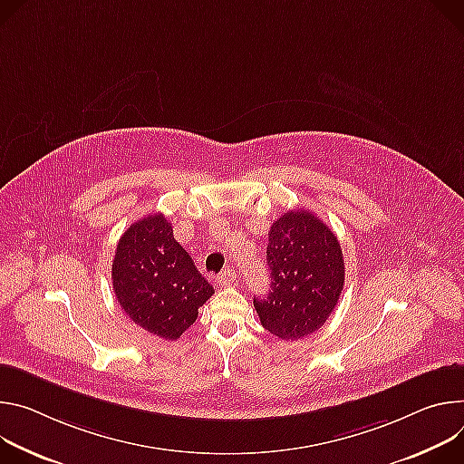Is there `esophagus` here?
<instances>
[{"label":"esophagus","mask_w":464,"mask_h":464,"mask_svg":"<svg viewBox=\"0 0 464 464\" xmlns=\"http://www.w3.org/2000/svg\"><path fill=\"white\" fill-rule=\"evenodd\" d=\"M236 282V273L232 269H225L219 276H218V284L221 287H227V285H232Z\"/></svg>","instance_id":"34e87169"}]
</instances>
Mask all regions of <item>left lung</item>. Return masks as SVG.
<instances>
[{
	"mask_svg": "<svg viewBox=\"0 0 464 464\" xmlns=\"http://www.w3.org/2000/svg\"><path fill=\"white\" fill-rule=\"evenodd\" d=\"M271 289L254 298L262 326L280 339L317 332L335 310L344 285L337 236L315 214L289 210L269 230Z\"/></svg>",
	"mask_w": 464,
	"mask_h": 464,
	"instance_id": "8db88e82",
	"label": "left lung"
}]
</instances>
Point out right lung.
Here are the masks:
<instances>
[{
  "label": "right lung",
  "instance_id": "add662e5",
  "mask_svg": "<svg viewBox=\"0 0 464 464\" xmlns=\"http://www.w3.org/2000/svg\"><path fill=\"white\" fill-rule=\"evenodd\" d=\"M112 285L127 317L166 341L179 339L214 295L164 214L147 216L125 230L112 262Z\"/></svg>",
  "mask_w": 464,
  "mask_h": 464
}]
</instances>
